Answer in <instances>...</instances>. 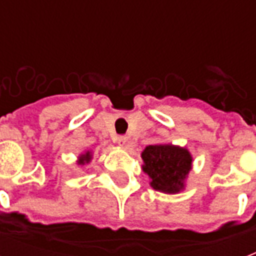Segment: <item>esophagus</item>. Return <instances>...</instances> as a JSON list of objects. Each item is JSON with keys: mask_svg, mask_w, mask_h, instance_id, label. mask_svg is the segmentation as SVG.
<instances>
[{"mask_svg": "<svg viewBox=\"0 0 256 256\" xmlns=\"http://www.w3.org/2000/svg\"><path fill=\"white\" fill-rule=\"evenodd\" d=\"M116 142L120 144V148H126V144H128V136H120L116 138Z\"/></svg>", "mask_w": 256, "mask_h": 256, "instance_id": "1", "label": "esophagus"}]
</instances>
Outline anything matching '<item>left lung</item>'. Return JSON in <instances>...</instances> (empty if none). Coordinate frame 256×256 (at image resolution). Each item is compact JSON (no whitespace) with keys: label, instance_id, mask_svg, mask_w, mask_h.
Instances as JSON below:
<instances>
[{"label":"left lung","instance_id":"left-lung-1","mask_svg":"<svg viewBox=\"0 0 256 256\" xmlns=\"http://www.w3.org/2000/svg\"><path fill=\"white\" fill-rule=\"evenodd\" d=\"M142 170L150 178V186L164 194L184 190L187 175L192 168V156L186 148L171 144H150L140 154Z\"/></svg>","mask_w":256,"mask_h":256}]
</instances>
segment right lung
Listing matches in <instances>:
<instances>
[{"label": "right lung", "mask_w": 256, "mask_h": 256, "mask_svg": "<svg viewBox=\"0 0 256 256\" xmlns=\"http://www.w3.org/2000/svg\"><path fill=\"white\" fill-rule=\"evenodd\" d=\"M92 160V152H85L84 154H81V156H78L77 164H81V166H84V164H88V162H90Z\"/></svg>", "instance_id": "obj_1"}]
</instances>
